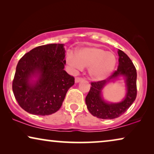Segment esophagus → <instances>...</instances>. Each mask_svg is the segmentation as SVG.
Instances as JSON below:
<instances>
[{"instance_id":"esophagus-1","label":"esophagus","mask_w":154,"mask_h":154,"mask_svg":"<svg viewBox=\"0 0 154 154\" xmlns=\"http://www.w3.org/2000/svg\"><path fill=\"white\" fill-rule=\"evenodd\" d=\"M83 78H80V77H76L75 79V83H79L80 81H83Z\"/></svg>"}]
</instances>
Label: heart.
Segmentation results:
<instances>
[{
    "label": "heart",
    "instance_id": "obj_1",
    "mask_svg": "<svg viewBox=\"0 0 154 154\" xmlns=\"http://www.w3.org/2000/svg\"><path fill=\"white\" fill-rule=\"evenodd\" d=\"M66 62L73 73L88 67L90 79L100 81L107 79L114 70L116 58L113 52L97 46H91L80 48L75 54L69 52L66 56Z\"/></svg>",
    "mask_w": 154,
    "mask_h": 154
}]
</instances>
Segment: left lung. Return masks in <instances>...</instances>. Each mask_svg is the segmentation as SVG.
I'll use <instances>...</instances> for the list:
<instances>
[{"instance_id":"obj_1","label":"left lung","mask_w":154,"mask_h":154,"mask_svg":"<svg viewBox=\"0 0 154 154\" xmlns=\"http://www.w3.org/2000/svg\"><path fill=\"white\" fill-rule=\"evenodd\" d=\"M119 66L116 71L104 81L91 83V88L85 97L87 108L92 116L98 119H113L123 115L135 100L137 97V71L133 63L125 52L118 50ZM123 76L126 83V96L121 102L110 103L102 97V90L107 83Z\"/></svg>"}]
</instances>
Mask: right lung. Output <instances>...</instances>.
Returning a JSON list of instances; mask_svg holds the SVG:
<instances>
[{
  "label": "right lung",
  "mask_w": 154,
  "mask_h": 154,
  "mask_svg": "<svg viewBox=\"0 0 154 154\" xmlns=\"http://www.w3.org/2000/svg\"><path fill=\"white\" fill-rule=\"evenodd\" d=\"M64 44L33 48L20 59L12 82L17 102L29 113L50 115L62 106L74 78L64 70Z\"/></svg>",
  "instance_id": "right-lung-1"
}]
</instances>
